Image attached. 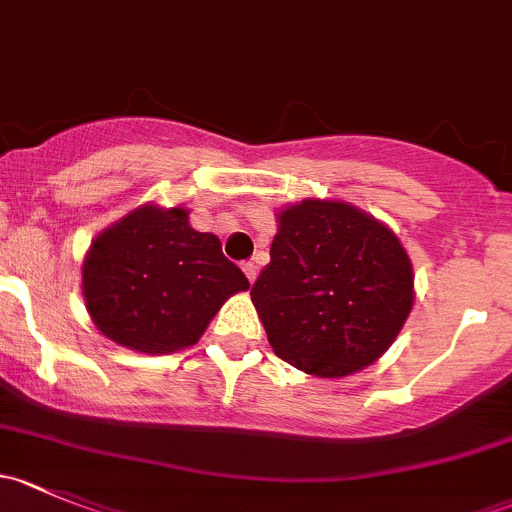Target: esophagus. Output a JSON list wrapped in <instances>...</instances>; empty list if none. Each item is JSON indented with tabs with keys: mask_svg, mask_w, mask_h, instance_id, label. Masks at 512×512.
Listing matches in <instances>:
<instances>
[{
	"mask_svg": "<svg viewBox=\"0 0 512 512\" xmlns=\"http://www.w3.org/2000/svg\"><path fill=\"white\" fill-rule=\"evenodd\" d=\"M242 272H245V275H247L250 285L257 280V265H255V262H245V265H242Z\"/></svg>",
	"mask_w": 512,
	"mask_h": 512,
	"instance_id": "esophagus-1",
	"label": "esophagus"
}]
</instances>
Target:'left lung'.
I'll list each match as a JSON object with an SVG mask.
<instances>
[{"label":"left lung","instance_id":"left-lung-1","mask_svg":"<svg viewBox=\"0 0 512 512\" xmlns=\"http://www.w3.org/2000/svg\"><path fill=\"white\" fill-rule=\"evenodd\" d=\"M280 359L322 379L374 364L414 307V267L399 237L342 200L277 213L270 265L250 292Z\"/></svg>","mask_w":512,"mask_h":512}]
</instances>
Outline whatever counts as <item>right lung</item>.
<instances>
[{"label":"right lung","mask_w":512,"mask_h":512,"mask_svg":"<svg viewBox=\"0 0 512 512\" xmlns=\"http://www.w3.org/2000/svg\"><path fill=\"white\" fill-rule=\"evenodd\" d=\"M86 309L103 337L143 354L193 347L225 299L250 289L213 232L185 208L141 205L91 242L81 267Z\"/></svg>","instance_id":"add662e5"}]
</instances>
